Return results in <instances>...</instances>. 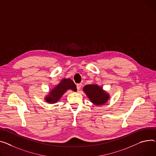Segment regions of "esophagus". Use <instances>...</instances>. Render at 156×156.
Segmentation results:
<instances>
[{
    "instance_id": "obj_1",
    "label": "esophagus",
    "mask_w": 156,
    "mask_h": 156,
    "mask_svg": "<svg viewBox=\"0 0 156 156\" xmlns=\"http://www.w3.org/2000/svg\"><path fill=\"white\" fill-rule=\"evenodd\" d=\"M81 86H82V84H81V83H79V84H77V85H76V88H77V90H80V88H81Z\"/></svg>"
}]
</instances>
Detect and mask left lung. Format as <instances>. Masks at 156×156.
Masks as SVG:
<instances>
[{"mask_svg": "<svg viewBox=\"0 0 156 156\" xmlns=\"http://www.w3.org/2000/svg\"><path fill=\"white\" fill-rule=\"evenodd\" d=\"M93 105L100 106L104 105L110 99V95L101 86L97 84L87 85L83 89Z\"/></svg>", "mask_w": 156, "mask_h": 156, "instance_id": "1", "label": "left lung"}]
</instances>
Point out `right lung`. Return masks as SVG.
<instances>
[{
  "label": "right lung",
  "instance_id": "obj_1",
  "mask_svg": "<svg viewBox=\"0 0 156 156\" xmlns=\"http://www.w3.org/2000/svg\"><path fill=\"white\" fill-rule=\"evenodd\" d=\"M76 91V87L74 82L69 78L62 79L59 83L48 92V94L44 97V100L49 103L54 104L57 103L68 90Z\"/></svg>",
  "mask_w": 156,
  "mask_h": 156
}]
</instances>
